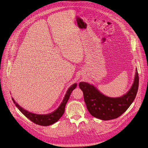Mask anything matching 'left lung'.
<instances>
[{
  "instance_id": "obj_1",
  "label": "left lung",
  "mask_w": 148,
  "mask_h": 148,
  "mask_svg": "<svg viewBox=\"0 0 148 148\" xmlns=\"http://www.w3.org/2000/svg\"><path fill=\"white\" fill-rule=\"evenodd\" d=\"M137 69L134 82L127 94L119 98H110L102 94L93 85L80 82L79 86L83 92L84 100L90 114L103 121L116 119L125 112L134 101L138 88Z\"/></svg>"
}]
</instances>
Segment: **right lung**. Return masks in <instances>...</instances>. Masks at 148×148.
I'll list each match as a JSON object with an SVG mask.
<instances>
[{
    "mask_svg": "<svg viewBox=\"0 0 148 148\" xmlns=\"http://www.w3.org/2000/svg\"><path fill=\"white\" fill-rule=\"evenodd\" d=\"M77 83H75L73 84L72 86L68 89V90L66 92V94L65 95L63 101L62 102L60 106L55 111L47 114H38L29 112L25 109H23V108L21 107H20L17 103H15L14 99L12 98V99L15 105L16 106V107L18 108L19 110L24 114L26 118H27L31 121L36 124H38L39 125L46 127L50 125L51 124L56 122L61 118V116L64 114L66 104L68 101V100L69 99V98L70 97V95L71 94L72 91L74 89H75V88L77 87Z\"/></svg>",
    "mask_w": 148,
    "mask_h": 148,
    "instance_id": "add662e5",
    "label": "right lung"
}]
</instances>
